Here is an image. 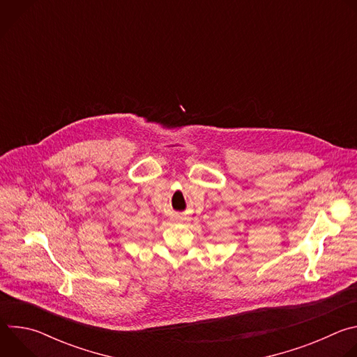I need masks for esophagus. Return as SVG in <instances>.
Segmentation results:
<instances>
[{
  "label": "esophagus",
  "instance_id": "34e87169",
  "mask_svg": "<svg viewBox=\"0 0 357 357\" xmlns=\"http://www.w3.org/2000/svg\"><path fill=\"white\" fill-rule=\"evenodd\" d=\"M181 219H182V218H181Z\"/></svg>",
  "mask_w": 357,
  "mask_h": 357
}]
</instances>
